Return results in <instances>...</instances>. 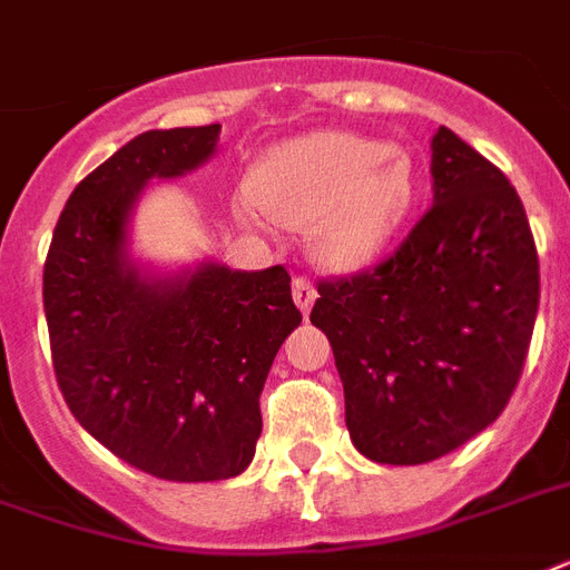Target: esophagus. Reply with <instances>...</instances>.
I'll list each match as a JSON object with an SVG mask.
<instances>
[{
  "label": "esophagus",
  "mask_w": 570,
  "mask_h": 570,
  "mask_svg": "<svg viewBox=\"0 0 570 570\" xmlns=\"http://www.w3.org/2000/svg\"><path fill=\"white\" fill-rule=\"evenodd\" d=\"M293 301L301 313H309L316 301V286L309 284V277H293Z\"/></svg>",
  "instance_id": "obj_1"
}]
</instances>
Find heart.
Returning a JSON list of instances; mask_svg holds the SVG:
<instances>
[{
  "mask_svg": "<svg viewBox=\"0 0 570 570\" xmlns=\"http://www.w3.org/2000/svg\"><path fill=\"white\" fill-rule=\"evenodd\" d=\"M415 198L419 178L406 151L354 131H316L263 157L237 210L254 228L266 216L286 225L313 222L318 261L363 269L401 234Z\"/></svg>",
  "mask_w": 570,
  "mask_h": 570,
  "instance_id": "b5f03b06",
  "label": "heart"
}]
</instances>
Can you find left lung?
Returning <instances> with one entry per match:
<instances>
[{
  "mask_svg": "<svg viewBox=\"0 0 570 570\" xmlns=\"http://www.w3.org/2000/svg\"><path fill=\"white\" fill-rule=\"evenodd\" d=\"M433 207L390 261L322 281L325 331L363 456L421 465L465 445L510 401L539 313V257L507 175L439 125Z\"/></svg>",
  "mask_w": 570,
  "mask_h": 570,
  "instance_id": "1",
  "label": "left lung"
}]
</instances>
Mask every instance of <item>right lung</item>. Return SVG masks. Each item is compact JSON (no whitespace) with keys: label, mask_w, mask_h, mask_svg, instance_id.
Instances as JSON below:
<instances>
[{"label":"right lung","mask_w":570,"mask_h":570,"mask_svg":"<svg viewBox=\"0 0 570 570\" xmlns=\"http://www.w3.org/2000/svg\"><path fill=\"white\" fill-rule=\"evenodd\" d=\"M222 125L146 131L69 196L43 266L52 365L78 424L134 469L175 483L243 474L261 392L301 313L284 266L202 261L160 272L131 254L151 180L216 155Z\"/></svg>","instance_id":"right-lung-1"}]
</instances>
